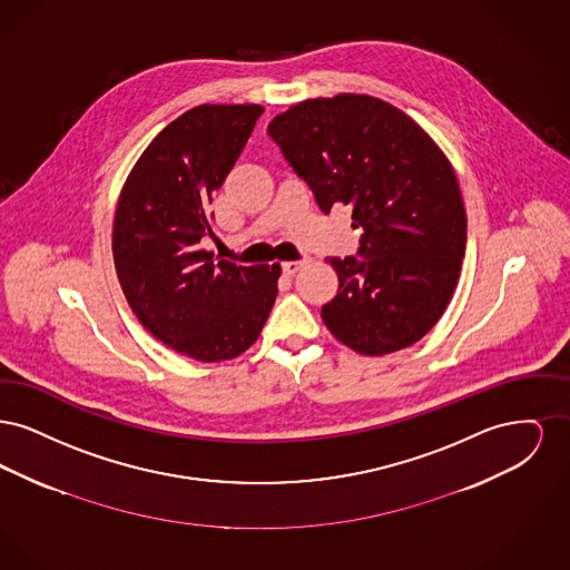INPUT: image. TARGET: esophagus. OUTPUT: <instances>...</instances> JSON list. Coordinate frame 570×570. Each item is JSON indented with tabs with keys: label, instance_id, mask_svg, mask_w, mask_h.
I'll list each match as a JSON object with an SVG mask.
<instances>
[{
	"label": "esophagus",
	"instance_id": "esophagus-1",
	"mask_svg": "<svg viewBox=\"0 0 570 570\" xmlns=\"http://www.w3.org/2000/svg\"><path fill=\"white\" fill-rule=\"evenodd\" d=\"M301 265H303V261H286V263H282V272L286 275H295L301 269Z\"/></svg>",
	"mask_w": 570,
	"mask_h": 570
}]
</instances>
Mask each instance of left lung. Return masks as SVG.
Listing matches in <instances>:
<instances>
[{
	"mask_svg": "<svg viewBox=\"0 0 570 570\" xmlns=\"http://www.w3.org/2000/svg\"><path fill=\"white\" fill-rule=\"evenodd\" d=\"M267 135L318 207L353 205L356 256L328 258L337 295L328 331L358 354L419 342L444 314L465 254V209L453 166L406 112L372 96L305 100Z\"/></svg>",
	"mask_w": 570,
	"mask_h": 570,
	"instance_id": "left-lung-1",
	"label": "left lung"
}]
</instances>
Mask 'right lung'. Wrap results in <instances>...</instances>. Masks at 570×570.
Here are the masks:
<instances>
[{"label": "right lung", "instance_id": "right-lung-1", "mask_svg": "<svg viewBox=\"0 0 570 570\" xmlns=\"http://www.w3.org/2000/svg\"><path fill=\"white\" fill-rule=\"evenodd\" d=\"M261 115L258 105L184 112L142 151L115 212V269L136 318L203 363L245 353L277 297L279 265L245 267L200 247L214 235L209 205Z\"/></svg>", "mask_w": 570, "mask_h": 570}]
</instances>
